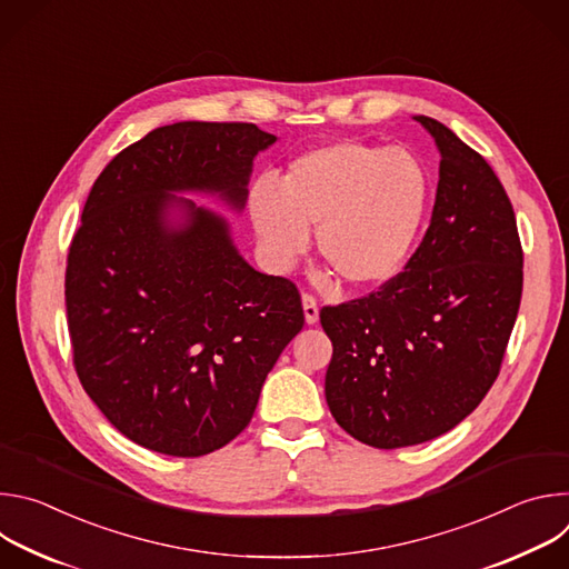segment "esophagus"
<instances>
[{
  "mask_svg": "<svg viewBox=\"0 0 569 569\" xmlns=\"http://www.w3.org/2000/svg\"><path fill=\"white\" fill-rule=\"evenodd\" d=\"M301 306H303V317H306V323H317L319 319V306H317V299L308 292H303L301 297Z\"/></svg>",
  "mask_w": 569,
  "mask_h": 569,
  "instance_id": "esophagus-1",
  "label": "esophagus"
}]
</instances>
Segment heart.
<instances>
[{"instance_id":"obj_1","label":"heart","mask_w":569,"mask_h":569,"mask_svg":"<svg viewBox=\"0 0 569 569\" xmlns=\"http://www.w3.org/2000/svg\"><path fill=\"white\" fill-rule=\"evenodd\" d=\"M428 204V176L405 148L340 139L295 157L281 184L261 178L248 209L259 252L286 272L306 252L310 227L317 250L349 286L391 279L408 259Z\"/></svg>"}]
</instances>
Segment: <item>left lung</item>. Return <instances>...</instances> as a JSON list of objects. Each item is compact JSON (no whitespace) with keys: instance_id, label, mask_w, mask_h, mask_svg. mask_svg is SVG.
Segmentation results:
<instances>
[{"instance_id":"left-lung-1","label":"left lung","mask_w":569,"mask_h":569,"mask_svg":"<svg viewBox=\"0 0 569 569\" xmlns=\"http://www.w3.org/2000/svg\"><path fill=\"white\" fill-rule=\"evenodd\" d=\"M415 119L441 154L421 246L371 295L319 312L333 342L329 410L382 450L441 437L477 408L500 373L522 297V246L502 182L450 128Z\"/></svg>"}]
</instances>
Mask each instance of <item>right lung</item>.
Here are the masks:
<instances>
[{
    "instance_id": "right-lung-1",
    "label": "right lung",
    "mask_w": 569,
    "mask_h": 569,
    "mask_svg": "<svg viewBox=\"0 0 569 569\" xmlns=\"http://www.w3.org/2000/svg\"><path fill=\"white\" fill-rule=\"evenodd\" d=\"M274 141L254 123L161 126L88 196L64 272L73 367L103 417L148 450L202 457L236 439L303 327L297 286L257 272L224 218L173 196L216 193L240 211L252 161Z\"/></svg>"
}]
</instances>
